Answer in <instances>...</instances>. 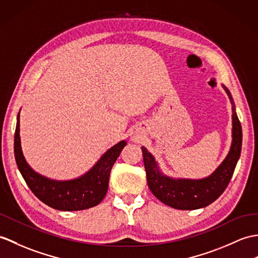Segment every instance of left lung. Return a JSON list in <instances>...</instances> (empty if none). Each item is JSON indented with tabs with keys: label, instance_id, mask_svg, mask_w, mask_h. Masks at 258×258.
Here are the masks:
<instances>
[{
	"label": "left lung",
	"instance_id": "obj_1",
	"mask_svg": "<svg viewBox=\"0 0 258 258\" xmlns=\"http://www.w3.org/2000/svg\"><path fill=\"white\" fill-rule=\"evenodd\" d=\"M232 104V145L226 158L212 175L205 179H173L163 175L153 155L142 147L148 187L153 195L165 205L179 210H195L211 205L223 194L229 184L242 149V126L235 112L234 101L223 87Z\"/></svg>",
	"mask_w": 258,
	"mask_h": 258
}]
</instances>
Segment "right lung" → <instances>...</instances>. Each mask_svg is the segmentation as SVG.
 <instances>
[{
  "instance_id": "1",
  "label": "right lung",
  "mask_w": 258,
  "mask_h": 258,
  "mask_svg": "<svg viewBox=\"0 0 258 258\" xmlns=\"http://www.w3.org/2000/svg\"><path fill=\"white\" fill-rule=\"evenodd\" d=\"M126 142L111 147L86 175L74 180L57 181L34 171L26 163L21 147L20 113L14 135V154L19 170L32 192L50 208L60 211H79L95 207L103 200L109 187L110 172Z\"/></svg>"
}]
</instances>
